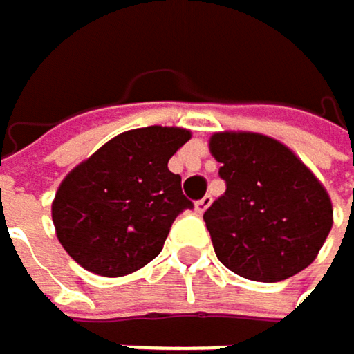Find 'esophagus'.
Instances as JSON below:
<instances>
[{"label":"esophagus","mask_w":354,"mask_h":354,"mask_svg":"<svg viewBox=\"0 0 354 354\" xmlns=\"http://www.w3.org/2000/svg\"><path fill=\"white\" fill-rule=\"evenodd\" d=\"M209 205H212V196H203L201 201H196V203H194V209H196L198 214H203Z\"/></svg>","instance_id":"obj_1"}]
</instances>
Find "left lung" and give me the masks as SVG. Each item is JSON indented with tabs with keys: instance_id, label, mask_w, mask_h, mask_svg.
Here are the masks:
<instances>
[{
	"instance_id": "8db88e82",
	"label": "left lung",
	"mask_w": 354,
	"mask_h": 354,
	"mask_svg": "<svg viewBox=\"0 0 354 354\" xmlns=\"http://www.w3.org/2000/svg\"><path fill=\"white\" fill-rule=\"evenodd\" d=\"M209 151L226 183L203 216L220 263L254 282H282L304 271L333 226L323 183L265 134L216 132Z\"/></svg>"
}]
</instances>
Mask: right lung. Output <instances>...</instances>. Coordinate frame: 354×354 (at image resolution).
Segmentation results:
<instances>
[{
    "instance_id": "add662e5",
    "label": "right lung",
    "mask_w": 354,
    "mask_h": 354,
    "mask_svg": "<svg viewBox=\"0 0 354 354\" xmlns=\"http://www.w3.org/2000/svg\"><path fill=\"white\" fill-rule=\"evenodd\" d=\"M190 140L183 128H136L72 169L50 214L64 250L83 269L119 278L162 252L175 218L192 209L169 160Z\"/></svg>"
}]
</instances>
